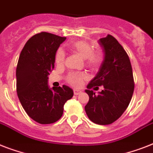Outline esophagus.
Returning a JSON list of instances; mask_svg holds the SVG:
<instances>
[{"label":"esophagus","mask_w":153,"mask_h":153,"mask_svg":"<svg viewBox=\"0 0 153 153\" xmlns=\"http://www.w3.org/2000/svg\"><path fill=\"white\" fill-rule=\"evenodd\" d=\"M82 93L81 91H78V90H74V95H79Z\"/></svg>","instance_id":"1"}]
</instances>
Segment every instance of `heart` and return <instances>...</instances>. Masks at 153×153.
Wrapping results in <instances>:
<instances>
[{
	"label": "heart",
	"mask_w": 153,
	"mask_h": 153,
	"mask_svg": "<svg viewBox=\"0 0 153 153\" xmlns=\"http://www.w3.org/2000/svg\"><path fill=\"white\" fill-rule=\"evenodd\" d=\"M71 51L75 53L84 59L86 67L91 70H97L100 67L104 60V55L101 50H93V46L85 40L74 42L70 45ZM65 54L62 50H58L55 53V62L61 65L64 62ZM85 74L82 73H72L67 76V82L74 86H80L85 79Z\"/></svg>",
	"instance_id": "heart-1"
}]
</instances>
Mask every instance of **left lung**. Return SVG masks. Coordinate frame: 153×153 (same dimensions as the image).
<instances>
[{"mask_svg": "<svg viewBox=\"0 0 153 153\" xmlns=\"http://www.w3.org/2000/svg\"><path fill=\"white\" fill-rule=\"evenodd\" d=\"M104 51V61L99 72L89 83V102L85 110L89 119L98 125H109L127 109L134 91L133 69L128 54L111 35L99 39ZM103 86L96 96L91 88Z\"/></svg>", "mask_w": 153, "mask_h": 153, "instance_id": "1", "label": "left lung"}]
</instances>
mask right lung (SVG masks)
<instances>
[{"mask_svg": "<svg viewBox=\"0 0 153 153\" xmlns=\"http://www.w3.org/2000/svg\"><path fill=\"white\" fill-rule=\"evenodd\" d=\"M66 37L42 32L32 36L20 52L16 67V92L27 114L39 124L59 120L63 105L73 97L67 86L50 89L48 79L57 49Z\"/></svg>", "mask_w": 153, "mask_h": 153, "instance_id": "obj_1", "label": "right lung"}]
</instances>
